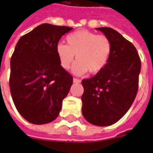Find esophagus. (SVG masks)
Listing matches in <instances>:
<instances>
[{"instance_id":"esophagus-1","label":"esophagus","mask_w":153,"mask_h":153,"mask_svg":"<svg viewBox=\"0 0 153 153\" xmlns=\"http://www.w3.org/2000/svg\"><path fill=\"white\" fill-rule=\"evenodd\" d=\"M73 81H74V83H80L81 82L80 79H75V78L73 79Z\"/></svg>"}]
</instances>
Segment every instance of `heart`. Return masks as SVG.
Listing matches in <instances>:
<instances>
[{
	"instance_id": "heart-1",
	"label": "heart",
	"mask_w": 153,
	"mask_h": 153,
	"mask_svg": "<svg viewBox=\"0 0 153 153\" xmlns=\"http://www.w3.org/2000/svg\"><path fill=\"white\" fill-rule=\"evenodd\" d=\"M67 45L59 43L56 53L63 69H68L74 60L72 73L76 75L88 71L95 74L106 67L112 52L111 40L105 35H98L87 30H80L66 37Z\"/></svg>"
}]
</instances>
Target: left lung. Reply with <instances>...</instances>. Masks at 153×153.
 Masks as SVG:
<instances>
[{
  "label": "left lung",
  "instance_id": "1",
  "mask_svg": "<svg viewBox=\"0 0 153 153\" xmlns=\"http://www.w3.org/2000/svg\"><path fill=\"white\" fill-rule=\"evenodd\" d=\"M96 29L111 40L112 52L101 72L82 80V113L91 124L107 126L117 122L131 106L137 94L141 60L133 44L116 30Z\"/></svg>",
  "mask_w": 153,
  "mask_h": 153
}]
</instances>
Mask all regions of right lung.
I'll list each match as a JSON object with an SVG mask.
<instances>
[{
	"instance_id": "1",
	"label": "right lung",
	"mask_w": 153,
	"mask_h": 153,
	"mask_svg": "<svg viewBox=\"0 0 153 153\" xmlns=\"http://www.w3.org/2000/svg\"><path fill=\"white\" fill-rule=\"evenodd\" d=\"M72 27L43 23L22 36L11 59L10 90L16 110L30 123L54 120L73 84L56 46Z\"/></svg>"
}]
</instances>
